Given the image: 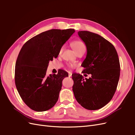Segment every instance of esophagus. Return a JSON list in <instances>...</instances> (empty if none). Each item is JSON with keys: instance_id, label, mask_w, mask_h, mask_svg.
Listing matches in <instances>:
<instances>
[{"instance_id": "34e87169", "label": "esophagus", "mask_w": 135, "mask_h": 135, "mask_svg": "<svg viewBox=\"0 0 135 135\" xmlns=\"http://www.w3.org/2000/svg\"><path fill=\"white\" fill-rule=\"evenodd\" d=\"M68 76H69V77H72V73L69 72V73H68Z\"/></svg>"}]
</instances>
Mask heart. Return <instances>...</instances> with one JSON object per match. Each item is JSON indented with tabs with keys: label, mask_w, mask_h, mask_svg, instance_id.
Wrapping results in <instances>:
<instances>
[{
	"label": "heart",
	"mask_w": 135,
	"mask_h": 135,
	"mask_svg": "<svg viewBox=\"0 0 135 135\" xmlns=\"http://www.w3.org/2000/svg\"><path fill=\"white\" fill-rule=\"evenodd\" d=\"M71 46L72 47L73 49L75 51V52H77L80 50H82L83 49H85V46L83 42L81 41H75L71 43ZM63 49V47L60 49V52H61Z\"/></svg>",
	"instance_id": "1"
}]
</instances>
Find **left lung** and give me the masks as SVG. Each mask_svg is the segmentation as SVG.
I'll list each match as a JSON object with an SVG mask.
<instances>
[{"label": "left lung", "instance_id": "1", "mask_svg": "<svg viewBox=\"0 0 135 135\" xmlns=\"http://www.w3.org/2000/svg\"><path fill=\"white\" fill-rule=\"evenodd\" d=\"M78 33L87 50L81 65L85 68L83 73L91 77L87 79L73 74V91L81 106L95 110L105 106L116 91L120 73L119 57L113 45L100 35L87 31Z\"/></svg>", "mask_w": 135, "mask_h": 135}]
</instances>
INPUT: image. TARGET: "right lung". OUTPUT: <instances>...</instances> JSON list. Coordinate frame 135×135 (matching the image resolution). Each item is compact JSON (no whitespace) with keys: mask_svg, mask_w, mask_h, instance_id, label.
Instances as JSON below:
<instances>
[{"mask_svg":"<svg viewBox=\"0 0 135 135\" xmlns=\"http://www.w3.org/2000/svg\"><path fill=\"white\" fill-rule=\"evenodd\" d=\"M74 32L73 28L51 29L30 38L22 47L16 62L15 82L22 100L32 110H48L57 103L62 80L68 74L60 69L57 74L47 76V69L49 61L58 57Z\"/></svg>","mask_w":135,"mask_h":135,"instance_id":"add662e5","label":"right lung"}]
</instances>
